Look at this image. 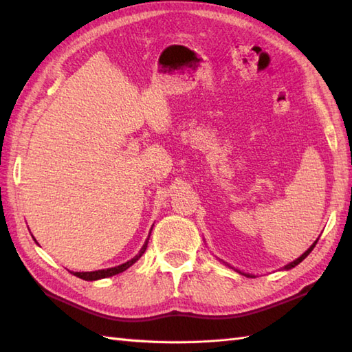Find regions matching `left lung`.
Here are the masks:
<instances>
[{"instance_id":"1","label":"left lung","mask_w":352,"mask_h":352,"mask_svg":"<svg viewBox=\"0 0 352 352\" xmlns=\"http://www.w3.org/2000/svg\"><path fill=\"white\" fill-rule=\"evenodd\" d=\"M316 243H318V241H316L315 243H313V245L310 246V248H309L307 251H305V252L302 254V256H301V257H298L296 260H294V261H292V263H289V265H286V266H284V269H292V267H295L296 265H300V263H301V261H302V260H304L305 257H307V256H309V254H310V252L313 251V248H315V245H316ZM245 275H246V274H245ZM246 276H250V278H254V276H252V275H246Z\"/></svg>"}]
</instances>
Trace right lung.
<instances>
[{"instance_id":"add662e5","label":"right lung","mask_w":352,"mask_h":352,"mask_svg":"<svg viewBox=\"0 0 352 352\" xmlns=\"http://www.w3.org/2000/svg\"><path fill=\"white\" fill-rule=\"evenodd\" d=\"M149 234H151V233H149ZM148 241H149V237L146 239L145 245L142 246V250L139 251L138 256L134 257V258H131V260H129V261H126V263H124V265H119V266H115V267H109V269H101V271H94V272H74V275L78 276V278H83V280H86V281H94V280H100V278H107V276L116 275V274H119V272H124L125 269H129V267L134 263V261L139 260V258L142 257V254L145 252L146 246H148Z\"/></svg>"}]
</instances>
